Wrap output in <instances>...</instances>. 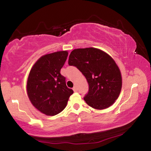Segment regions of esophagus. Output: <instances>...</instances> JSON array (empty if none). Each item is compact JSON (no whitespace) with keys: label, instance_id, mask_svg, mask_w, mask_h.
Returning <instances> with one entry per match:
<instances>
[{"label":"esophagus","instance_id":"obj_1","mask_svg":"<svg viewBox=\"0 0 151 151\" xmlns=\"http://www.w3.org/2000/svg\"><path fill=\"white\" fill-rule=\"evenodd\" d=\"M73 91H75V92H77V87H76V86H74V87H73Z\"/></svg>","mask_w":151,"mask_h":151}]
</instances>
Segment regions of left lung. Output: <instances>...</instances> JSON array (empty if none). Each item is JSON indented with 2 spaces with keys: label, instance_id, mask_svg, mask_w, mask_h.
<instances>
[{
  "label": "left lung",
  "instance_id": "8db88e82",
  "mask_svg": "<svg viewBox=\"0 0 151 151\" xmlns=\"http://www.w3.org/2000/svg\"><path fill=\"white\" fill-rule=\"evenodd\" d=\"M68 65L83 73L89 85L84 98L93 109L103 110L114 104L121 93L122 76L111 56L96 48H77L70 52Z\"/></svg>",
  "mask_w": 151,
  "mask_h": 151
}]
</instances>
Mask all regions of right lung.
<instances>
[{
    "label": "right lung",
    "mask_w": 151,
    "mask_h": 151,
    "mask_svg": "<svg viewBox=\"0 0 151 151\" xmlns=\"http://www.w3.org/2000/svg\"><path fill=\"white\" fill-rule=\"evenodd\" d=\"M68 54L63 50L42 56L28 76L27 92L30 103L46 115L54 116L62 112L73 93L60 73Z\"/></svg>",
    "instance_id": "1"
}]
</instances>
